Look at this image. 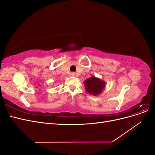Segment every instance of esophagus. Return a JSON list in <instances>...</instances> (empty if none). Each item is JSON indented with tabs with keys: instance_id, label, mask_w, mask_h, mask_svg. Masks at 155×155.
Here are the masks:
<instances>
[{
	"instance_id": "esophagus-1",
	"label": "esophagus",
	"mask_w": 155,
	"mask_h": 155,
	"mask_svg": "<svg viewBox=\"0 0 155 155\" xmlns=\"http://www.w3.org/2000/svg\"><path fill=\"white\" fill-rule=\"evenodd\" d=\"M70 76H75V73H74V72H72V73H70Z\"/></svg>"
}]
</instances>
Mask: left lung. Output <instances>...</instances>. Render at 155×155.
Returning <instances> with one entry per match:
<instances>
[{"label": "left lung", "instance_id": "left-lung-1", "mask_svg": "<svg viewBox=\"0 0 155 155\" xmlns=\"http://www.w3.org/2000/svg\"><path fill=\"white\" fill-rule=\"evenodd\" d=\"M84 84L86 87V91L91 94L95 96L101 93L105 87V82L94 76L86 79Z\"/></svg>", "mask_w": 155, "mask_h": 155}]
</instances>
